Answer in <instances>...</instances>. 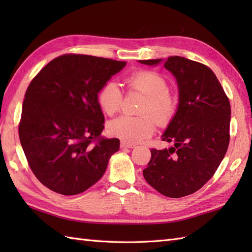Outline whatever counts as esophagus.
<instances>
[{"label": "esophagus", "mask_w": 252, "mask_h": 252, "mask_svg": "<svg viewBox=\"0 0 252 252\" xmlns=\"http://www.w3.org/2000/svg\"><path fill=\"white\" fill-rule=\"evenodd\" d=\"M120 147H121V148H134V147H135V145H134V144H131V143L121 142V144H120Z\"/></svg>", "instance_id": "34e87169"}]
</instances>
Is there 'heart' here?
Wrapping results in <instances>:
<instances>
[{"instance_id": "heart-1", "label": "heart", "mask_w": 252, "mask_h": 252, "mask_svg": "<svg viewBox=\"0 0 252 252\" xmlns=\"http://www.w3.org/2000/svg\"><path fill=\"white\" fill-rule=\"evenodd\" d=\"M129 91H136L146 96L137 117L120 116L107 125L111 135L130 143L140 142L151 136L156 121L165 126L173 119L178 111V98L169 91L167 80L161 74L151 70H140L129 74L125 79ZM122 92L116 82L108 81L97 93L98 105L106 115L114 116L121 108Z\"/></svg>"}]
</instances>
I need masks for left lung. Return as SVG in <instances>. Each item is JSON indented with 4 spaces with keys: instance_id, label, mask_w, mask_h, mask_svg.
Wrapping results in <instances>:
<instances>
[{
    "instance_id": "left-lung-1",
    "label": "left lung",
    "mask_w": 252,
    "mask_h": 252,
    "mask_svg": "<svg viewBox=\"0 0 252 252\" xmlns=\"http://www.w3.org/2000/svg\"><path fill=\"white\" fill-rule=\"evenodd\" d=\"M160 62L140 61L152 66ZM163 66L179 85L178 111L162 135V141L174 146L152 148L143 175L160 194L181 198L200 189L225 156L231 105L215 72L203 63L170 56Z\"/></svg>"
}]
</instances>
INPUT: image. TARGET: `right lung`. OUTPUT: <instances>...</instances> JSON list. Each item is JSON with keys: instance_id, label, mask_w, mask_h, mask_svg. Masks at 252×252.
<instances>
[{"instance_id": "1", "label": "right lung", "mask_w": 252, "mask_h": 252, "mask_svg": "<svg viewBox=\"0 0 252 252\" xmlns=\"http://www.w3.org/2000/svg\"><path fill=\"white\" fill-rule=\"evenodd\" d=\"M126 65L109 58L65 54L32 79L18 132L31 171L47 189L77 195L105 173L120 141L100 135L105 118L97 93Z\"/></svg>"}]
</instances>
